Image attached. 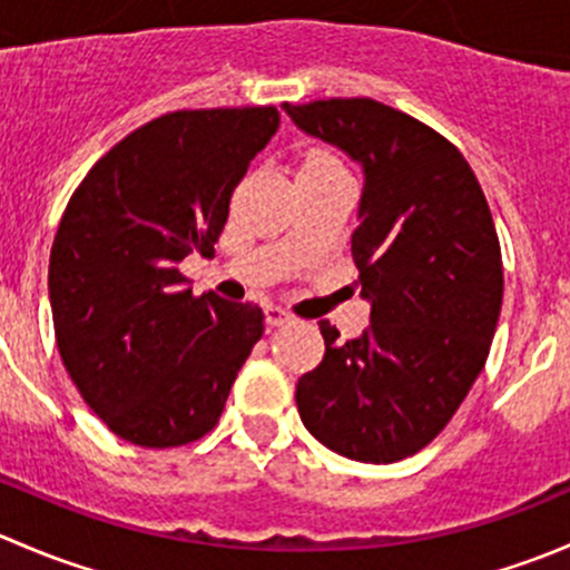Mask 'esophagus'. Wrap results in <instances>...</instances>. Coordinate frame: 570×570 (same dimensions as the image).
<instances>
[{
	"label": "esophagus",
	"instance_id": "1",
	"mask_svg": "<svg viewBox=\"0 0 570 570\" xmlns=\"http://www.w3.org/2000/svg\"><path fill=\"white\" fill-rule=\"evenodd\" d=\"M264 322H267L269 327H281V325H286V322H292V317L284 312V308L269 306L267 312H264Z\"/></svg>",
	"mask_w": 570,
	"mask_h": 570
}]
</instances>
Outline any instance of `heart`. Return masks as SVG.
<instances>
[{
  "instance_id": "heart-1",
  "label": "heart",
  "mask_w": 570,
  "mask_h": 570,
  "mask_svg": "<svg viewBox=\"0 0 570 570\" xmlns=\"http://www.w3.org/2000/svg\"><path fill=\"white\" fill-rule=\"evenodd\" d=\"M297 176L308 178H325V176H344L342 163L336 159V154H331L327 148H308L301 157V170Z\"/></svg>"
}]
</instances>
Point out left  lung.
<instances>
[{
  "instance_id": "obj_1",
  "label": "left lung",
  "mask_w": 570,
  "mask_h": 570,
  "mask_svg": "<svg viewBox=\"0 0 570 570\" xmlns=\"http://www.w3.org/2000/svg\"><path fill=\"white\" fill-rule=\"evenodd\" d=\"M281 109L364 176L350 245L370 325L342 342L320 322L325 358L297 381V411L350 461H402L446 428L485 366L504 289L491 209L463 154L400 109Z\"/></svg>"
}]
</instances>
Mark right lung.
Masks as SVG:
<instances>
[{
	"label": "right lung",
	"mask_w": 570,
	"mask_h": 570,
	"mask_svg": "<svg viewBox=\"0 0 570 570\" xmlns=\"http://www.w3.org/2000/svg\"><path fill=\"white\" fill-rule=\"evenodd\" d=\"M278 124L275 107L163 115L68 200L49 258L57 347L85 402L129 444L165 450L209 433L262 338V308L195 297L178 262L215 253L234 187Z\"/></svg>",
	"instance_id": "obj_1"
}]
</instances>
